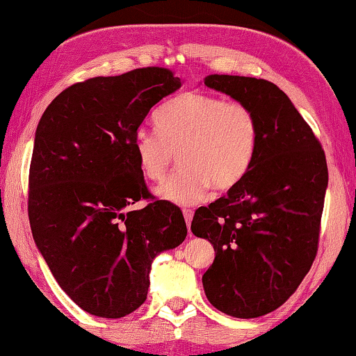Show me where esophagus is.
<instances>
[{
    "instance_id": "1",
    "label": "esophagus",
    "mask_w": 356,
    "mask_h": 356,
    "mask_svg": "<svg viewBox=\"0 0 356 356\" xmlns=\"http://www.w3.org/2000/svg\"><path fill=\"white\" fill-rule=\"evenodd\" d=\"M184 217H185V222H187V227L190 229V222H192V219H193V209H190V208H185L184 211ZM190 233V232H188ZM190 236H192V233H190Z\"/></svg>"
}]
</instances>
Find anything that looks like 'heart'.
Returning <instances> with one entry per match:
<instances>
[{"label": "heart", "instance_id": "b5f03b06", "mask_svg": "<svg viewBox=\"0 0 356 356\" xmlns=\"http://www.w3.org/2000/svg\"><path fill=\"white\" fill-rule=\"evenodd\" d=\"M158 129L140 127L134 153L142 174L164 177L179 155L180 168L156 188L160 198L196 204L211 187H236L251 169L257 147V120L245 102L209 94H180L158 110Z\"/></svg>", "mask_w": 356, "mask_h": 356}]
</instances>
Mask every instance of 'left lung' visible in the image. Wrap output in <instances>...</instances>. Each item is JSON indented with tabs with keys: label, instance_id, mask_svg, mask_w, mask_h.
<instances>
[{
	"label": "left lung",
	"instance_id": "left-lung-1",
	"mask_svg": "<svg viewBox=\"0 0 356 356\" xmlns=\"http://www.w3.org/2000/svg\"><path fill=\"white\" fill-rule=\"evenodd\" d=\"M204 84L254 111L257 147L245 179L195 211L193 235L216 251L203 288L222 314L257 318L283 305L315 261L326 156L277 84L235 75H209Z\"/></svg>",
	"mask_w": 356,
	"mask_h": 356
}]
</instances>
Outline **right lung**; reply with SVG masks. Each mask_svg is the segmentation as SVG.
I'll list each match as a JSON object with an SVG mask.
<instances>
[{"mask_svg":"<svg viewBox=\"0 0 356 356\" xmlns=\"http://www.w3.org/2000/svg\"><path fill=\"white\" fill-rule=\"evenodd\" d=\"M182 86L147 67L67 88L35 132L29 219L36 248L65 294L88 314L121 318L147 299L152 262L187 236L182 211L148 200L134 136L148 111Z\"/></svg>","mask_w":356,"mask_h":356,"instance_id":"right-lung-1","label":"right lung"}]
</instances>
